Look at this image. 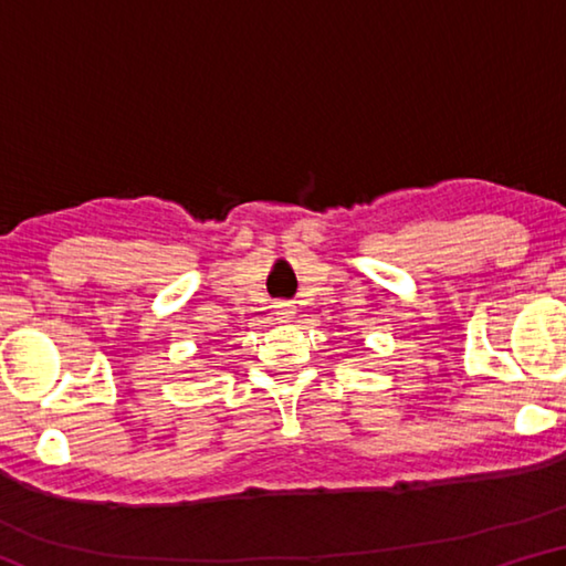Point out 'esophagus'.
<instances>
[{"label": "esophagus", "instance_id": "34e87169", "mask_svg": "<svg viewBox=\"0 0 566 566\" xmlns=\"http://www.w3.org/2000/svg\"><path fill=\"white\" fill-rule=\"evenodd\" d=\"M274 314H276V319H280V322H292L296 310H294L292 302H276L274 304Z\"/></svg>", "mask_w": 566, "mask_h": 566}]
</instances>
